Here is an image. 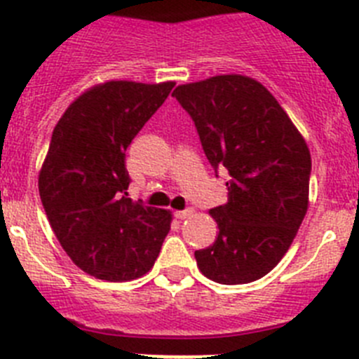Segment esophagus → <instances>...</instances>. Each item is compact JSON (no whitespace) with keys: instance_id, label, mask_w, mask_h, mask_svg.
<instances>
[{"instance_id":"obj_1","label":"esophagus","mask_w":359,"mask_h":359,"mask_svg":"<svg viewBox=\"0 0 359 359\" xmlns=\"http://www.w3.org/2000/svg\"><path fill=\"white\" fill-rule=\"evenodd\" d=\"M192 214H194V210H192V208H187V210L174 212V217L180 219V221H183V219H187V217H189V215H192Z\"/></svg>"}]
</instances>
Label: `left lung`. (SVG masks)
Listing matches in <instances>:
<instances>
[{
    "instance_id": "obj_1",
    "label": "left lung",
    "mask_w": 359,
    "mask_h": 359,
    "mask_svg": "<svg viewBox=\"0 0 359 359\" xmlns=\"http://www.w3.org/2000/svg\"><path fill=\"white\" fill-rule=\"evenodd\" d=\"M172 97L194 120L203 151L226 169L228 203L210 210L214 244L194 253L219 284H248L286 255L309 205L311 154L277 98L244 75L177 86Z\"/></svg>"
}]
</instances>
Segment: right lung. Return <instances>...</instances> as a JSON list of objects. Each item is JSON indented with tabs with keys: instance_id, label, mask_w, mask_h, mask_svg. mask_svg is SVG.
Here are the masks:
<instances>
[{
	"instance_id": "right-lung-1",
	"label": "right lung",
	"mask_w": 359,
	"mask_h": 359,
	"mask_svg": "<svg viewBox=\"0 0 359 359\" xmlns=\"http://www.w3.org/2000/svg\"><path fill=\"white\" fill-rule=\"evenodd\" d=\"M172 88L131 81L93 86L53 129L39 172L41 201L62 250L93 277H142L169 233V210L128 198L126 151Z\"/></svg>"
}]
</instances>
